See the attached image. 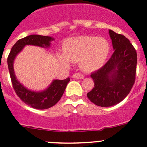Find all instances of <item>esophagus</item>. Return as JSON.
Returning a JSON list of instances; mask_svg holds the SVG:
<instances>
[{"label": "esophagus", "mask_w": 147, "mask_h": 147, "mask_svg": "<svg viewBox=\"0 0 147 147\" xmlns=\"http://www.w3.org/2000/svg\"><path fill=\"white\" fill-rule=\"evenodd\" d=\"M72 77L75 78H77V79H83L84 75H82L80 73H75L72 75Z\"/></svg>", "instance_id": "obj_1"}]
</instances>
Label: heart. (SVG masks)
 I'll return each instance as SVG.
<instances>
[{"mask_svg":"<svg viewBox=\"0 0 147 147\" xmlns=\"http://www.w3.org/2000/svg\"><path fill=\"white\" fill-rule=\"evenodd\" d=\"M63 55H59L60 63L69 66V62H80L86 72L100 69L106 61L110 52L108 41L102 37L80 36L68 39L63 47Z\"/></svg>","mask_w":147,"mask_h":147,"instance_id":"heart-1","label":"heart"}]
</instances>
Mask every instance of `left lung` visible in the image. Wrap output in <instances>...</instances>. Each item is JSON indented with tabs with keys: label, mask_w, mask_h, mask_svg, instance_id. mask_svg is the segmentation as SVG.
I'll list each match as a JSON object with an SVG mask.
<instances>
[{
	"label": "left lung",
	"mask_w": 147,
	"mask_h": 147,
	"mask_svg": "<svg viewBox=\"0 0 147 147\" xmlns=\"http://www.w3.org/2000/svg\"><path fill=\"white\" fill-rule=\"evenodd\" d=\"M114 52L100 69L91 73L94 88L88 92L90 100L100 107H110L123 100L135 82L137 54L130 41L109 30Z\"/></svg>",
	"instance_id": "8db88e82"
}]
</instances>
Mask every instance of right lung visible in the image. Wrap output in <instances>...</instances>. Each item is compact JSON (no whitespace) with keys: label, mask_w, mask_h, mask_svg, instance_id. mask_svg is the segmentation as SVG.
<instances>
[{"label":"right lung","mask_w":147,"mask_h":147,"mask_svg":"<svg viewBox=\"0 0 147 147\" xmlns=\"http://www.w3.org/2000/svg\"><path fill=\"white\" fill-rule=\"evenodd\" d=\"M53 40V38L47 36L34 34L26 36L17 41L13 46L7 59L13 88L16 93L24 103L36 109H47L55 105L62 98L70 79L68 78L63 80H55L46 90L41 92L29 90L20 83L16 78L13 69L14 59L26 45H34L47 48L50 47V42Z\"/></svg>","instance_id":"obj_1"}]
</instances>
